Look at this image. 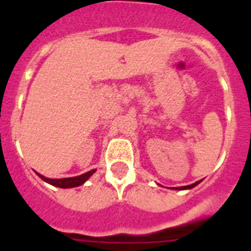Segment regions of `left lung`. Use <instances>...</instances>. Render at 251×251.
I'll return each instance as SVG.
<instances>
[{"label": "left lung", "mask_w": 251, "mask_h": 251, "mask_svg": "<svg viewBox=\"0 0 251 251\" xmlns=\"http://www.w3.org/2000/svg\"><path fill=\"white\" fill-rule=\"evenodd\" d=\"M199 183H200V181H199V182L192 183V185H188V186H181V187H177V190H187V188H192V187H195V186L199 185Z\"/></svg>", "instance_id": "8db88e82"}]
</instances>
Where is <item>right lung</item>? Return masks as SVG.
<instances>
[{"label":"right lung","mask_w":251,"mask_h":251,"mask_svg":"<svg viewBox=\"0 0 251 251\" xmlns=\"http://www.w3.org/2000/svg\"><path fill=\"white\" fill-rule=\"evenodd\" d=\"M95 172V170L89 171V172H86V174L80 175V176L76 177H70V178H48V177H44L41 175H39L41 178L45 181V182L50 183L52 186H56V187H61V188H70V187H76V186H80L85 182L86 179L89 178Z\"/></svg>","instance_id":"add662e5"}]
</instances>
